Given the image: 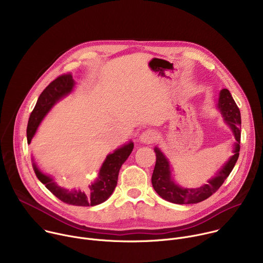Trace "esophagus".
<instances>
[{
    "instance_id": "obj_1",
    "label": "esophagus",
    "mask_w": 263,
    "mask_h": 263,
    "mask_svg": "<svg viewBox=\"0 0 263 263\" xmlns=\"http://www.w3.org/2000/svg\"><path fill=\"white\" fill-rule=\"evenodd\" d=\"M139 139L143 143H153L157 140V134L153 130H145L140 134Z\"/></svg>"
}]
</instances>
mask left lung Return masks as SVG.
Returning a JSON list of instances; mask_svg holds the SVG:
<instances>
[{
	"label": "left lung",
	"mask_w": 263,
	"mask_h": 263,
	"mask_svg": "<svg viewBox=\"0 0 263 263\" xmlns=\"http://www.w3.org/2000/svg\"><path fill=\"white\" fill-rule=\"evenodd\" d=\"M217 107L220 110L223 120L227 122L234 133L236 139L233 149L234 155L231 156L230 159L216 173L215 177L208 181V184L198 187V189H183V187H180L173 181L171 166L167 159L158 147H155L154 151L156 153V164L152 175V184L155 192L165 201L175 204L200 203L212 196L232 172L238 159L240 149V111L230 91L226 88L221 89L219 92Z\"/></svg>",
	"instance_id": "left-lung-1"
}]
</instances>
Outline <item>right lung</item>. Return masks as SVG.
<instances>
[{
	"instance_id": "add662e5",
	"label": "right lung",
	"mask_w": 263,
	"mask_h": 263,
	"mask_svg": "<svg viewBox=\"0 0 263 263\" xmlns=\"http://www.w3.org/2000/svg\"><path fill=\"white\" fill-rule=\"evenodd\" d=\"M73 85L74 81L71 74L63 73L52 81L41 93L28 122L27 140L29 143L35 134L37 127L40 126L50 109L61 98L68 95L72 90ZM133 147L134 144L131 141L116 149L112 154H109L100 170L98 179L84 191L63 189L54 182L50 176L42 173L35 163H33V168L39 180L62 202L74 206H96L105 202L114 193L118 184L119 172L123 163L131 154Z\"/></svg>"
}]
</instances>
